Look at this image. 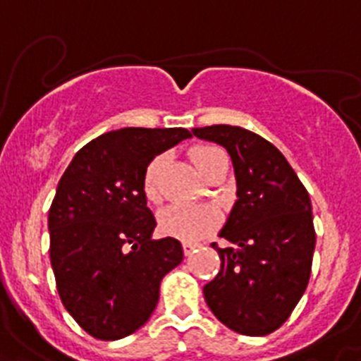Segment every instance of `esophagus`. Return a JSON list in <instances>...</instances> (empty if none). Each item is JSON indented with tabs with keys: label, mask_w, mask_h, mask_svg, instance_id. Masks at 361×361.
<instances>
[{
	"label": "esophagus",
	"mask_w": 361,
	"mask_h": 361,
	"mask_svg": "<svg viewBox=\"0 0 361 361\" xmlns=\"http://www.w3.org/2000/svg\"><path fill=\"white\" fill-rule=\"evenodd\" d=\"M198 247H200L198 243H189V241H185V243H183V255L189 256L190 252H192L194 249H198Z\"/></svg>",
	"instance_id": "34e87169"
}]
</instances>
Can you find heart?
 <instances>
[{"mask_svg":"<svg viewBox=\"0 0 361 361\" xmlns=\"http://www.w3.org/2000/svg\"><path fill=\"white\" fill-rule=\"evenodd\" d=\"M224 152L218 147L200 145L190 150V159L194 167L198 169L200 174L205 178L212 163ZM167 156L159 154L149 161L143 171L142 189L147 202L158 203L161 200V174L165 167ZM218 224V216L211 207H183L169 205L161 209L158 214V228L163 236L176 238L181 241H198L211 233Z\"/></svg>","mask_w":361,"mask_h":361,"instance_id":"b5f03b06","label":"heart"}]
</instances>
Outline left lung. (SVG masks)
I'll return each instance as SVG.
<instances>
[{"label":"left lung","mask_w":361,"mask_h":361,"mask_svg":"<svg viewBox=\"0 0 361 361\" xmlns=\"http://www.w3.org/2000/svg\"><path fill=\"white\" fill-rule=\"evenodd\" d=\"M202 140L227 149L238 200L219 236L221 269L203 287L216 318L245 336L280 329L311 278L316 233L309 192L280 150L247 128L211 125L192 128Z\"/></svg>","instance_id":"1"}]
</instances>
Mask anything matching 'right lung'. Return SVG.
<instances>
[{
  "label": "right lung",
  "instance_id": "add662e5",
  "mask_svg": "<svg viewBox=\"0 0 361 361\" xmlns=\"http://www.w3.org/2000/svg\"><path fill=\"white\" fill-rule=\"evenodd\" d=\"M190 136L180 127L105 133L78 150L59 180L49 211L56 289L96 340H120L145 325L163 276L183 259L178 240H152L156 219L142 180L150 159Z\"/></svg>",
  "mask_w": 361,
  "mask_h": 361
}]
</instances>
